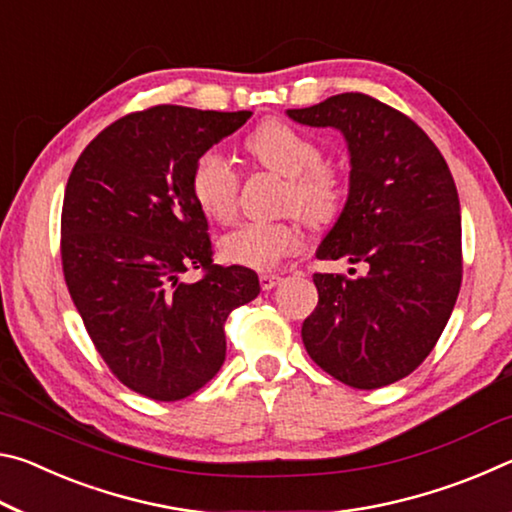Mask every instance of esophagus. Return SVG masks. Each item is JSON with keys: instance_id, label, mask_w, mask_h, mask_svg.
<instances>
[{"instance_id": "esophagus-1", "label": "esophagus", "mask_w": 512, "mask_h": 512, "mask_svg": "<svg viewBox=\"0 0 512 512\" xmlns=\"http://www.w3.org/2000/svg\"><path fill=\"white\" fill-rule=\"evenodd\" d=\"M280 282H282V277L275 275V273H262V275H259V284H262L264 291H271Z\"/></svg>"}]
</instances>
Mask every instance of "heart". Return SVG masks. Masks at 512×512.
Here are the masks:
<instances>
[{
  "label": "heart",
  "instance_id": "obj_1",
  "mask_svg": "<svg viewBox=\"0 0 512 512\" xmlns=\"http://www.w3.org/2000/svg\"><path fill=\"white\" fill-rule=\"evenodd\" d=\"M246 151L275 176L287 178L284 210H296L311 225L332 221L343 203V180L323 162L320 146L284 121L268 119L246 137ZM239 178L219 151L203 153L192 171V196L207 219L228 223L237 212ZM302 244L296 221L241 223L219 241L230 264L268 271Z\"/></svg>",
  "mask_w": 512,
  "mask_h": 512
}]
</instances>
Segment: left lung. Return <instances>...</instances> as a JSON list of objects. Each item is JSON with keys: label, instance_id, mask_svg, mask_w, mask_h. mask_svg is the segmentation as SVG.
Here are the masks:
<instances>
[{"label": "left lung", "instance_id": "obj_1", "mask_svg": "<svg viewBox=\"0 0 512 512\" xmlns=\"http://www.w3.org/2000/svg\"><path fill=\"white\" fill-rule=\"evenodd\" d=\"M287 115L336 128L348 144V201L316 257L363 268L352 280L314 275L318 305L302 323V343L343 384L388 386L427 359L456 305L463 262L454 178L415 121L368 94H336Z\"/></svg>", "mask_w": 512, "mask_h": 512}]
</instances>
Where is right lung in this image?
<instances>
[{"label":"right lung","instance_id":"right-lung-1","mask_svg":"<svg viewBox=\"0 0 512 512\" xmlns=\"http://www.w3.org/2000/svg\"><path fill=\"white\" fill-rule=\"evenodd\" d=\"M253 112L155 106L117 119L69 173L63 273L94 348L121 384L155 402L196 393L225 361L223 325L255 300L257 273L212 264L192 196L203 153ZM187 267H203L183 283Z\"/></svg>","mask_w":512,"mask_h":512}]
</instances>
